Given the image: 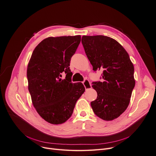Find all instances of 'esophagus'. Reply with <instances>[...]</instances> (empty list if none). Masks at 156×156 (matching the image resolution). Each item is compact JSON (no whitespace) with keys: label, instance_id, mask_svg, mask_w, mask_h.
Masks as SVG:
<instances>
[{"label":"esophagus","instance_id":"esophagus-1","mask_svg":"<svg viewBox=\"0 0 156 156\" xmlns=\"http://www.w3.org/2000/svg\"><path fill=\"white\" fill-rule=\"evenodd\" d=\"M83 84L84 88H85L86 90H89V89H90L91 88V83L90 82V81L88 80H84L83 82Z\"/></svg>","mask_w":156,"mask_h":156}]
</instances>
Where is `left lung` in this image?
<instances>
[{"label": "left lung", "instance_id": "obj_1", "mask_svg": "<svg viewBox=\"0 0 156 156\" xmlns=\"http://www.w3.org/2000/svg\"><path fill=\"white\" fill-rule=\"evenodd\" d=\"M81 43L93 69L103 70V82L92 83L98 94L91 102L93 112L103 120L115 119L129 104L135 86L133 64L125 49L111 37L84 35Z\"/></svg>", "mask_w": 156, "mask_h": 156}]
</instances>
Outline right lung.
I'll list each match as a JSON object with an SVG mask.
<instances>
[{
    "instance_id": "add662e5",
    "label": "right lung",
    "mask_w": 156,
    "mask_h": 156,
    "mask_svg": "<svg viewBox=\"0 0 156 156\" xmlns=\"http://www.w3.org/2000/svg\"><path fill=\"white\" fill-rule=\"evenodd\" d=\"M80 41V35L48 37L31 56L27 72L29 91L38 115L49 123L66 121L85 91L81 83H72L69 67ZM64 71L66 77L62 80Z\"/></svg>"
}]
</instances>
